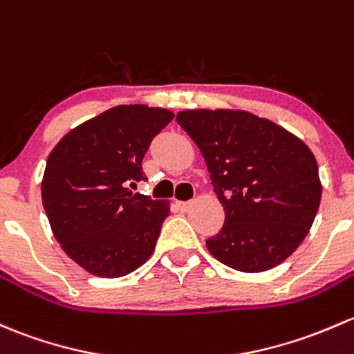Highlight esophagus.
<instances>
[{
    "label": "esophagus",
    "mask_w": 354,
    "mask_h": 354,
    "mask_svg": "<svg viewBox=\"0 0 354 354\" xmlns=\"http://www.w3.org/2000/svg\"><path fill=\"white\" fill-rule=\"evenodd\" d=\"M192 205H193L192 200H189V202H178V207H180L181 212H188L189 208H192Z\"/></svg>",
    "instance_id": "esophagus-1"
}]
</instances>
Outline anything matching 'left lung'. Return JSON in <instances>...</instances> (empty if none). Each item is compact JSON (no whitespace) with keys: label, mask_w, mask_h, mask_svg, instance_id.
<instances>
[{"label":"left lung","mask_w":354,"mask_h":354,"mask_svg":"<svg viewBox=\"0 0 354 354\" xmlns=\"http://www.w3.org/2000/svg\"><path fill=\"white\" fill-rule=\"evenodd\" d=\"M176 122L202 152L225 212L221 232L207 239L210 254L244 273L283 263L302 244L321 203L310 149L243 110H185Z\"/></svg>","instance_id":"8db88e82"}]
</instances>
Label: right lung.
<instances>
[{
  "label": "right lung",
  "instance_id": "add662e5",
  "mask_svg": "<svg viewBox=\"0 0 354 354\" xmlns=\"http://www.w3.org/2000/svg\"><path fill=\"white\" fill-rule=\"evenodd\" d=\"M174 118L165 109L118 105L66 133L52 149L42 203L54 237L88 273L118 278L151 258L169 203L132 193L146 180L151 140Z\"/></svg>",
  "mask_w": 354,
  "mask_h": 354
}]
</instances>
